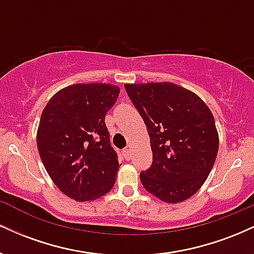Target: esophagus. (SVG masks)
Returning a JSON list of instances; mask_svg holds the SVG:
<instances>
[{
	"label": "esophagus",
	"instance_id": "obj_1",
	"mask_svg": "<svg viewBox=\"0 0 254 254\" xmlns=\"http://www.w3.org/2000/svg\"><path fill=\"white\" fill-rule=\"evenodd\" d=\"M123 155H124V157H125V160H130V159H131L130 149H124V150H123Z\"/></svg>",
	"mask_w": 254,
	"mask_h": 254
}]
</instances>
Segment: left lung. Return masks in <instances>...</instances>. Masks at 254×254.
<instances>
[{
	"label": "left lung",
	"instance_id": "left-lung-1",
	"mask_svg": "<svg viewBox=\"0 0 254 254\" xmlns=\"http://www.w3.org/2000/svg\"><path fill=\"white\" fill-rule=\"evenodd\" d=\"M124 87L150 136L153 162L139 174L143 188L167 203L193 196L217 156L211 111L194 93L171 82Z\"/></svg>",
	"mask_w": 254,
	"mask_h": 254
}]
</instances>
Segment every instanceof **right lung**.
<instances>
[{"mask_svg": "<svg viewBox=\"0 0 254 254\" xmlns=\"http://www.w3.org/2000/svg\"><path fill=\"white\" fill-rule=\"evenodd\" d=\"M121 89L107 83H77L50 99L40 117L37 144L44 167L68 197L78 202L113 188L121 164L111 147L105 116Z\"/></svg>", "mask_w": 254, "mask_h": 254, "instance_id": "right-lung-1", "label": "right lung"}]
</instances>
